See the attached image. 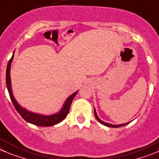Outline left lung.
<instances>
[{
	"instance_id": "obj_1",
	"label": "left lung",
	"mask_w": 159,
	"mask_h": 159,
	"mask_svg": "<svg viewBox=\"0 0 159 159\" xmlns=\"http://www.w3.org/2000/svg\"><path fill=\"white\" fill-rule=\"evenodd\" d=\"M94 115H95V117H96V118L97 119V121H99V122H100L101 124L104 125H106V126H107V127H112V128H118V127L124 126V125H127V124H129V122H127V123H125V124H121V125H112V124H109V123L104 122V121H103L102 120H100V118H99L97 114H96V110H95V108H94Z\"/></svg>"
}]
</instances>
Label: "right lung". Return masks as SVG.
<instances>
[{
  "mask_svg": "<svg viewBox=\"0 0 159 159\" xmlns=\"http://www.w3.org/2000/svg\"><path fill=\"white\" fill-rule=\"evenodd\" d=\"M13 58H14V53H13L12 56H11V58L10 59L9 61H8V66H7V70H6V84H7V88H8V93H9L11 102H12L16 110L18 111V113L21 115L22 118L24 120H26L27 122L31 123V124L33 125H38V126H52V125H54L58 124V123H59L60 121H63V120L66 117L67 114L69 113L71 103H72L74 98L76 96L77 93H78V91L75 92V93H73L72 95H70V96L66 100L62 109L60 110L58 113L54 114V115H38V114L33 113V112L27 111V110L23 108V107H21L19 103H18V102L16 101L14 96H13L12 90H11L10 70H11V62H12Z\"/></svg>",
  "mask_w": 159,
  "mask_h": 159,
  "instance_id": "add662e5",
  "label": "right lung"
}]
</instances>
